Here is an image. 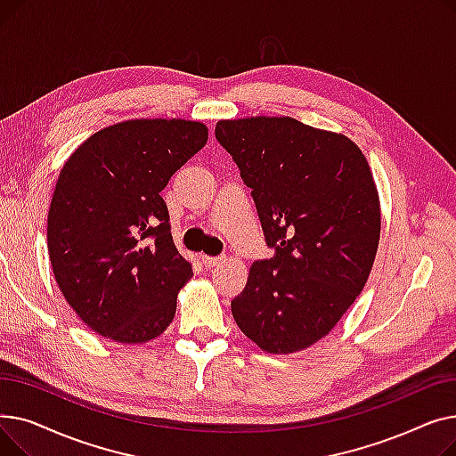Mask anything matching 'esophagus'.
I'll return each instance as SVG.
<instances>
[{"label": "esophagus", "instance_id": "34e87169", "mask_svg": "<svg viewBox=\"0 0 456 456\" xmlns=\"http://www.w3.org/2000/svg\"><path fill=\"white\" fill-rule=\"evenodd\" d=\"M201 262H203L205 268H214L216 265H220L222 256H207V255H201Z\"/></svg>", "mask_w": 456, "mask_h": 456}]
</instances>
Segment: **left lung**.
<instances>
[{
	"label": "left lung",
	"instance_id": "left-lung-1",
	"mask_svg": "<svg viewBox=\"0 0 456 456\" xmlns=\"http://www.w3.org/2000/svg\"><path fill=\"white\" fill-rule=\"evenodd\" d=\"M273 256L249 268L232 318L262 351L289 354L332 330L362 292L380 238L370 164L346 134L290 116L220 119Z\"/></svg>",
	"mask_w": 456,
	"mask_h": 456
}]
</instances>
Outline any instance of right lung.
<instances>
[{"instance_id": "add662e5", "label": "right lung", "mask_w": 456, "mask_h": 456, "mask_svg": "<svg viewBox=\"0 0 456 456\" xmlns=\"http://www.w3.org/2000/svg\"><path fill=\"white\" fill-rule=\"evenodd\" d=\"M208 138L190 119H127L86 138L59 174L47 251L76 314L119 344L150 342L172 323L191 277L160 191Z\"/></svg>"}]
</instances>
